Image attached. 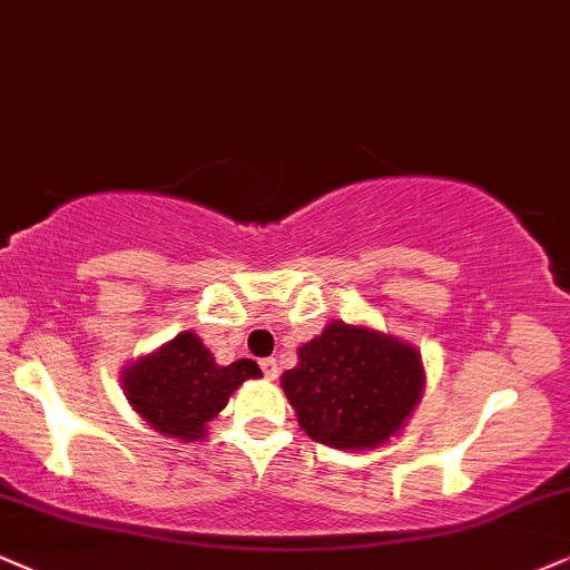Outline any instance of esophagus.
I'll use <instances>...</instances> for the list:
<instances>
[{
	"label": "esophagus",
	"mask_w": 570,
	"mask_h": 570,
	"mask_svg": "<svg viewBox=\"0 0 570 570\" xmlns=\"http://www.w3.org/2000/svg\"><path fill=\"white\" fill-rule=\"evenodd\" d=\"M262 372L266 377H269V381H274V377H277V362L274 360H262Z\"/></svg>",
	"instance_id": "obj_1"
}]
</instances>
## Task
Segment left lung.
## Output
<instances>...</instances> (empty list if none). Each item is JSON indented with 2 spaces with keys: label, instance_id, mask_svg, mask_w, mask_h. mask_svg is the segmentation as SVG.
<instances>
[{
  "label": "left lung",
  "instance_id": "8db88e82",
  "mask_svg": "<svg viewBox=\"0 0 570 570\" xmlns=\"http://www.w3.org/2000/svg\"><path fill=\"white\" fill-rule=\"evenodd\" d=\"M279 385L308 439L362 452L404 431L423 399L425 367L412 343L333 320L298 348Z\"/></svg>",
  "mask_w": 570,
  "mask_h": 570
}]
</instances>
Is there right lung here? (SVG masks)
Segmentation results:
<instances>
[{"label":"right lung","instance_id":"1","mask_svg":"<svg viewBox=\"0 0 570 570\" xmlns=\"http://www.w3.org/2000/svg\"><path fill=\"white\" fill-rule=\"evenodd\" d=\"M256 377H262L256 362L237 360L227 367L216 364L198 335L185 330L164 346L126 364L121 389L131 410L153 431L168 439L200 441L232 393Z\"/></svg>","mask_w":570,"mask_h":570}]
</instances>
